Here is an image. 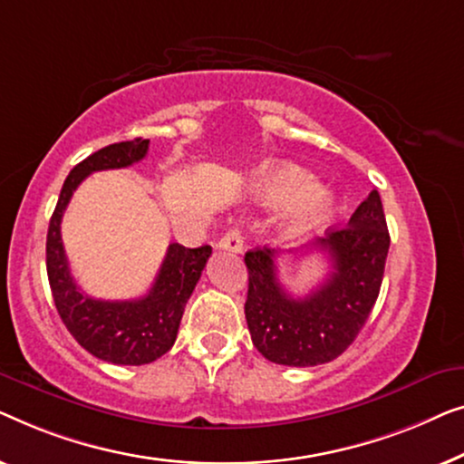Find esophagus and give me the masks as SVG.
<instances>
[{"label": "esophagus", "instance_id": "esophagus-1", "mask_svg": "<svg viewBox=\"0 0 464 464\" xmlns=\"http://www.w3.org/2000/svg\"><path fill=\"white\" fill-rule=\"evenodd\" d=\"M218 247L225 252H233V254H239L244 250V237H241L239 229H229L227 231L223 237L218 241Z\"/></svg>", "mask_w": 464, "mask_h": 464}]
</instances>
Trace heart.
Here are the masks:
<instances>
[{
	"instance_id": "b5f03b06",
	"label": "heart",
	"mask_w": 464,
	"mask_h": 464,
	"mask_svg": "<svg viewBox=\"0 0 464 464\" xmlns=\"http://www.w3.org/2000/svg\"><path fill=\"white\" fill-rule=\"evenodd\" d=\"M256 195L265 206H285L279 237L295 241L322 227L334 214L336 199L325 188L315 187V179L306 169L292 164L265 168L258 176Z\"/></svg>"
}]
</instances>
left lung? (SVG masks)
Wrapping results in <instances>:
<instances>
[{
    "instance_id": "8db88e82",
    "label": "left lung",
    "mask_w": 464,
    "mask_h": 464,
    "mask_svg": "<svg viewBox=\"0 0 464 464\" xmlns=\"http://www.w3.org/2000/svg\"><path fill=\"white\" fill-rule=\"evenodd\" d=\"M389 244L381 195L372 191L349 225L328 229L303 252L324 250L332 260L330 277L304 298H292L282 288L271 247L246 252V322L254 347L269 362L295 368L336 360L370 317Z\"/></svg>"
}]
</instances>
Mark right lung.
Returning a JSON list of instances; mask_svg holds the SVG:
<instances>
[{
	"label": "right lung",
	"instance_id": "right-lung-1",
	"mask_svg": "<svg viewBox=\"0 0 464 464\" xmlns=\"http://www.w3.org/2000/svg\"><path fill=\"white\" fill-rule=\"evenodd\" d=\"M149 140L115 142L71 169L50 218L45 269L58 315L71 336L88 353L120 365L151 363L172 349L188 296L198 285L212 247L169 244L158 277L142 298L101 300L83 295L69 271L63 247L61 220L80 182L99 169L128 168L145 158Z\"/></svg>",
	"mask_w": 464,
	"mask_h": 464
}]
</instances>
